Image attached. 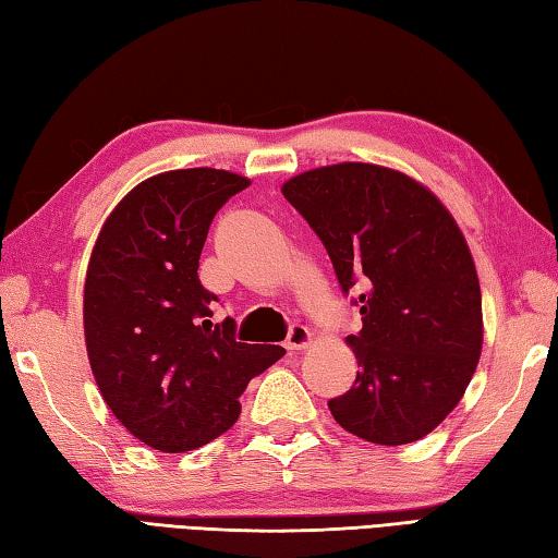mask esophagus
Masks as SVG:
<instances>
[{
	"instance_id": "34e87169",
	"label": "esophagus",
	"mask_w": 558,
	"mask_h": 558,
	"mask_svg": "<svg viewBox=\"0 0 558 558\" xmlns=\"http://www.w3.org/2000/svg\"><path fill=\"white\" fill-rule=\"evenodd\" d=\"M312 343V333L304 324H292L288 329V338H286V345L290 351H302V348H307Z\"/></svg>"
}]
</instances>
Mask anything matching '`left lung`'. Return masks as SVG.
I'll list each match as a JSON object with an SVG mask.
<instances>
[{
    "instance_id": "1",
    "label": "left lung",
    "mask_w": 558,
    "mask_h": 558,
    "mask_svg": "<svg viewBox=\"0 0 558 558\" xmlns=\"http://www.w3.org/2000/svg\"><path fill=\"white\" fill-rule=\"evenodd\" d=\"M282 195L322 239L343 294L363 314L348 336L360 373L329 401L341 428L407 445L438 428L484 343L474 258L445 205L395 169L345 161L304 171Z\"/></svg>"
}]
</instances>
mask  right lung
Listing matches in <instances>:
<instances>
[{
    "instance_id": "add662e5",
    "label": "right lung",
    "mask_w": 558,
    "mask_h": 558,
    "mask_svg": "<svg viewBox=\"0 0 558 558\" xmlns=\"http://www.w3.org/2000/svg\"><path fill=\"white\" fill-rule=\"evenodd\" d=\"M248 179L179 169L135 185L108 217L84 286L92 373L113 416L149 447L189 452L239 418V397L286 355L236 341V322L213 324L217 294L198 278L220 207Z\"/></svg>"
}]
</instances>
